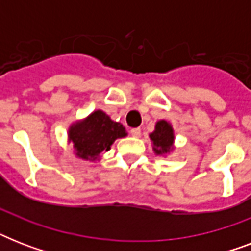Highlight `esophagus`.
Listing matches in <instances>:
<instances>
[{"mask_svg": "<svg viewBox=\"0 0 251 251\" xmlns=\"http://www.w3.org/2000/svg\"><path fill=\"white\" fill-rule=\"evenodd\" d=\"M130 134L135 138L141 137V129H139V127H134V129L130 130Z\"/></svg>", "mask_w": 251, "mask_h": 251, "instance_id": "obj_1", "label": "esophagus"}]
</instances>
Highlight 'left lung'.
I'll list each match as a JSON object with an SVG mask.
<instances>
[{
	"label": "left lung",
	"instance_id": "1",
	"mask_svg": "<svg viewBox=\"0 0 251 251\" xmlns=\"http://www.w3.org/2000/svg\"><path fill=\"white\" fill-rule=\"evenodd\" d=\"M150 138L153 143V151L156 155L171 152L173 149V141H175V134L169 122L161 120L156 122L155 131L150 134Z\"/></svg>",
	"mask_w": 251,
	"mask_h": 251
}]
</instances>
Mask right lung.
<instances>
[{
	"mask_svg": "<svg viewBox=\"0 0 251 251\" xmlns=\"http://www.w3.org/2000/svg\"><path fill=\"white\" fill-rule=\"evenodd\" d=\"M126 137L125 127L110 120L102 110H95L86 120L75 122L69 129L76 156L84 160H96L102 151H108L117 138Z\"/></svg>",
	"mask_w": 251,
	"mask_h": 251,
	"instance_id": "obj_1",
	"label": "right lung"
}]
</instances>
